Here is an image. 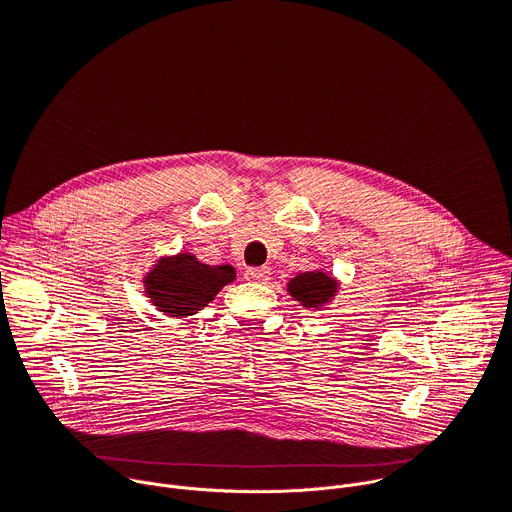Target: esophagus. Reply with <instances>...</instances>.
Here are the masks:
<instances>
[{
  "label": "esophagus",
  "instance_id": "esophagus-1",
  "mask_svg": "<svg viewBox=\"0 0 512 512\" xmlns=\"http://www.w3.org/2000/svg\"><path fill=\"white\" fill-rule=\"evenodd\" d=\"M269 275H271V269H269V267H251V269L245 271V277H247L249 281H257V283L267 281Z\"/></svg>",
  "mask_w": 512,
  "mask_h": 512
}]
</instances>
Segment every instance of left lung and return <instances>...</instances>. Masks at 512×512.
Masks as SVG:
<instances>
[{
	"label": "left lung",
	"instance_id": "1",
	"mask_svg": "<svg viewBox=\"0 0 512 512\" xmlns=\"http://www.w3.org/2000/svg\"><path fill=\"white\" fill-rule=\"evenodd\" d=\"M340 289L338 279L326 269L298 273L287 281V294L306 310H322L330 306Z\"/></svg>",
	"mask_w": 512,
	"mask_h": 512
}]
</instances>
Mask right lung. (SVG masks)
<instances>
[{
  "label": "right lung",
  "mask_w": 512,
  "mask_h": 512,
  "mask_svg": "<svg viewBox=\"0 0 512 512\" xmlns=\"http://www.w3.org/2000/svg\"><path fill=\"white\" fill-rule=\"evenodd\" d=\"M237 277L233 265H208L194 253L162 255L143 275V294L168 318H186L206 308Z\"/></svg>",
  "instance_id": "obj_1"
}]
</instances>
